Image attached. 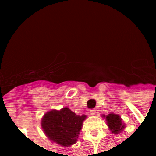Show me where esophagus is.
<instances>
[{
  "label": "esophagus",
  "mask_w": 156,
  "mask_h": 156,
  "mask_svg": "<svg viewBox=\"0 0 156 156\" xmlns=\"http://www.w3.org/2000/svg\"><path fill=\"white\" fill-rule=\"evenodd\" d=\"M95 113H96V110H95V109H91V110H90V114L91 116L95 115Z\"/></svg>",
  "instance_id": "obj_1"
}]
</instances>
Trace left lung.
<instances>
[{"label":"left lung","mask_w":156,"mask_h":156,"mask_svg":"<svg viewBox=\"0 0 156 156\" xmlns=\"http://www.w3.org/2000/svg\"><path fill=\"white\" fill-rule=\"evenodd\" d=\"M105 117L107 121V125L108 126L109 129L114 134H119L126 127L125 124L121 120V116L117 114L110 113L107 116H103Z\"/></svg>","instance_id":"obj_1"}]
</instances>
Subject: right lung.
<instances>
[{
	"label": "right lung",
	"mask_w": 156,
	"mask_h": 156,
	"mask_svg": "<svg viewBox=\"0 0 156 156\" xmlns=\"http://www.w3.org/2000/svg\"><path fill=\"white\" fill-rule=\"evenodd\" d=\"M86 115L78 116L68 108L51 110L43 116L41 126L48 139L62 147H69L78 140Z\"/></svg>",
	"instance_id": "obj_1"
}]
</instances>
